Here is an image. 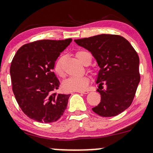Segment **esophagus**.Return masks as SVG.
<instances>
[{"instance_id":"1","label":"esophagus","mask_w":153,"mask_h":153,"mask_svg":"<svg viewBox=\"0 0 153 153\" xmlns=\"http://www.w3.org/2000/svg\"><path fill=\"white\" fill-rule=\"evenodd\" d=\"M77 92H79V93H82V94H87V93H89V91H88V90H84V91H77Z\"/></svg>"}]
</instances>
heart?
I'll return each mask as SVG.
<instances>
[{"label": "heart", "instance_id": "1", "mask_svg": "<svg viewBox=\"0 0 153 153\" xmlns=\"http://www.w3.org/2000/svg\"><path fill=\"white\" fill-rule=\"evenodd\" d=\"M77 58L84 65H89L92 61L91 55L86 51L80 50L76 52ZM62 58H59L55 61L54 71L60 77H64V71L62 66ZM89 83V78L86 75L78 77H70L63 82V87L67 91H83L87 87Z\"/></svg>", "mask_w": 153, "mask_h": 153}]
</instances>
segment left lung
<instances>
[{
	"instance_id": "8db88e82",
	"label": "left lung",
	"mask_w": 153,
	"mask_h": 153,
	"mask_svg": "<svg viewBox=\"0 0 153 153\" xmlns=\"http://www.w3.org/2000/svg\"><path fill=\"white\" fill-rule=\"evenodd\" d=\"M75 41L91 52L101 68L97 91L101 99L92 111L102 117L124 112L132 103L140 81L136 51L124 37L117 35L102 34Z\"/></svg>"
}]
</instances>
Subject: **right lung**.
Returning a JSON list of instances; mask_svg holds the SVG:
<instances>
[{"label":"right lung","instance_id":"obj_1","mask_svg":"<svg viewBox=\"0 0 153 153\" xmlns=\"http://www.w3.org/2000/svg\"><path fill=\"white\" fill-rule=\"evenodd\" d=\"M72 39L41 40L24 44L10 66L12 91L21 110L40 123L55 122L67 109L70 94H57L60 81L52 71Z\"/></svg>","mask_w":153,"mask_h":153}]
</instances>
